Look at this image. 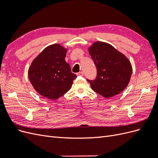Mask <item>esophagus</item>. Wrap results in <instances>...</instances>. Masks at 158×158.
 Returning <instances> with one entry per match:
<instances>
[{
	"label": "esophagus",
	"instance_id": "1",
	"mask_svg": "<svg viewBox=\"0 0 158 158\" xmlns=\"http://www.w3.org/2000/svg\"><path fill=\"white\" fill-rule=\"evenodd\" d=\"M76 75L78 76H84V73H82V72H80V73H78L77 74H76Z\"/></svg>",
	"mask_w": 158,
	"mask_h": 158
}]
</instances>
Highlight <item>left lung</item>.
<instances>
[{
  "label": "left lung",
  "mask_w": 158,
  "mask_h": 158,
  "mask_svg": "<svg viewBox=\"0 0 158 158\" xmlns=\"http://www.w3.org/2000/svg\"><path fill=\"white\" fill-rule=\"evenodd\" d=\"M89 53L97 69V77L89 80L94 92L106 98L118 95L130 82L132 68L127 57L107 43L96 41Z\"/></svg>",
  "instance_id": "8db88e82"
}]
</instances>
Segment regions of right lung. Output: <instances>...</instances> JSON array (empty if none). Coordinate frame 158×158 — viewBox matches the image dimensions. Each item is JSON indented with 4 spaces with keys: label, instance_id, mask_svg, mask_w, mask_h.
Here are the masks:
<instances>
[{
    "label": "right lung",
    "instance_id": "1",
    "mask_svg": "<svg viewBox=\"0 0 158 158\" xmlns=\"http://www.w3.org/2000/svg\"><path fill=\"white\" fill-rule=\"evenodd\" d=\"M67 49L59 44L47 47L33 59L28 77L36 92L43 97L55 100L71 88L76 75L72 73L65 60Z\"/></svg>",
    "mask_w": 158,
    "mask_h": 158
}]
</instances>
